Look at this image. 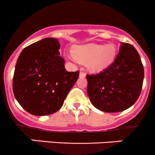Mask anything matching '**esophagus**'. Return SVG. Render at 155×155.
<instances>
[{
  "label": "esophagus",
  "instance_id": "esophagus-1",
  "mask_svg": "<svg viewBox=\"0 0 155 155\" xmlns=\"http://www.w3.org/2000/svg\"><path fill=\"white\" fill-rule=\"evenodd\" d=\"M79 77L81 78H85L86 77V74L84 72H83V71H81V72H80V74H79Z\"/></svg>",
  "mask_w": 155,
  "mask_h": 155
}]
</instances>
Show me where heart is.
I'll list each match as a JSON object with an SVG mask.
<instances>
[{
    "label": "heart",
    "instance_id": "1",
    "mask_svg": "<svg viewBox=\"0 0 155 155\" xmlns=\"http://www.w3.org/2000/svg\"><path fill=\"white\" fill-rule=\"evenodd\" d=\"M117 49L114 44H87L73 49V56L81 63H87L89 71L101 72L108 68L115 58Z\"/></svg>",
    "mask_w": 155,
    "mask_h": 155
}]
</instances>
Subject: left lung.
<instances>
[{
	"instance_id": "left-lung-1",
	"label": "left lung",
	"mask_w": 155,
	"mask_h": 155,
	"mask_svg": "<svg viewBox=\"0 0 155 155\" xmlns=\"http://www.w3.org/2000/svg\"><path fill=\"white\" fill-rule=\"evenodd\" d=\"M87 94L93 106L105 112H119L139 98L144 79L140 56L133 46L121 43L113 63L102 72L87 75Z\"/></svg>"
}]
</instances>
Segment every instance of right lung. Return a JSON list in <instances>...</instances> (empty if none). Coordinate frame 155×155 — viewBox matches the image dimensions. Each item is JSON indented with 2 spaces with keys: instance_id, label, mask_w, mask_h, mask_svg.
Masks as SVG:
<instances>
[{
  "instance_id": "right-lung-1",
  "label": "right lung",
  "mask_w": 155,
  "mask_h": 155,
  "mask_svg": "<svg viewBox=\"0 0 155 155\" xmlns=\"http://www.w3.org/2000/svg\"><path fill=\"white\" fill-rule=\"evenodd\" d=\"M60 44L46 38L22 50L15 67L13 90L21 106L33 115L53 114L61 108L79 71L68 72L59 56Z\"/></svg>"
}]
</instances>
